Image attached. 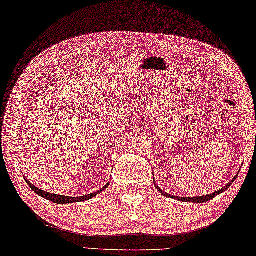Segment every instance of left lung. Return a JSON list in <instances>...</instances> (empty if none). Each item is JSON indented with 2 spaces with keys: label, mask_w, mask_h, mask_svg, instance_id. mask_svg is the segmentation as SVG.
Segmentation results:
<instances>
[{
  "label": "left lung",
  "mask_w": 256,
  "mask_h": 256,
  "mask_svg": "<svg viewBox=\"0 0 256 256\" xmlns=\"http://www.w3.org/2000/svg\"><path fill=\"white\" fill-rule=\"evenodd\" d=\"M236 176H238V174H236V177H234V178L232 180V182H229L227 186H224V188H222L220 190H218V191H216V192H214V193H212V194L203 196H196V198H180V196H172L170 194H168V193H166V192H164V191L160 190V189H158V184H155V186H156V188L158 189V191H160V192H162V194H164L165 196H170V198H176V200H178V201H180V202H194V203H204V202H208V201L212 200V198H215L216 196L220 194L222 192L226 191V190L229 188V186L232 184V182H234V180H236Z\"/></svg>",
  "instance_id": "8db88e82"
}]
</instances>
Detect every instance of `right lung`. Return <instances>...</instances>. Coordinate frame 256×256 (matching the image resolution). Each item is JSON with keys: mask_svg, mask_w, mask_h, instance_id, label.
Here are the masks:
<instances>
[{"mask_svg": "<svg viewBox=\"0 0 256 256\" xmlns=\"http://www.w3.org/2000/svg\"><path fill=\"white\" fill-rule=\"evenodd\" d=\"M24 180H26L27 184L30 186L31 189H32L36 194L46 198V200L51 201V202H54V203H58V204H66V203H74V202H82V201H86L89 200V198H92L93 196H98L100 192L101 191H104L105 189L108 188V184H105L102 189H100L98 192H94V193H91V194H86V196H60V194H53V193H50V192H46L43 190H40L39 188H36V186H34L32 184H31L30 182H28L26 177H24Z\"/></svg>", "mask_w": 256, "mask_h": 256, "instance_id": "obj_1", "label": "right lung"}]
</instances>
